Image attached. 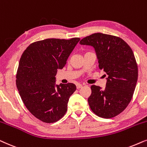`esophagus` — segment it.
I'll list each match as a JSON object with an SVG mask.
<instances>
[{
  "label": "esophagus",
  "instance_id": "1",
  "mask_svg": "<svg viewBox=\"0 0 147 147\" xmlns=\"http://www.w3.org/2000/svg\"><path fill=\"white\" fill-rule=\"evenodd\" d=\"M82 87H83V85H81V84H77V89H80V88H81Z\"/></svg>",
  "mask_w": 147,
  "mask_h": 147
}]
</instances>
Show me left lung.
Masks as SVG:
<instances>
[{"mask_svg": "<svg viewBox=\"0 0 147 147\" xmlns=\"http://www.w3.org/2000/svg\"><path fill=\"white\" fill-rule=\"evenodd\" d=\"M79 44L93 47L99 67L107 75L105 89L91 86L88 103L91 110L103 118L116 116L128 106L137 83L138 66L132 49L122 39L101 33L85 37Z\"/></svg>", "mask_w": 147, "mask_h": 147, "instance_id": "left-lung-1", "label": "left lung"}]
</instances>
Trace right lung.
<instances>
[{"label": "right lung", "instance_id": "obj_1", "mask_svg": "<svg viewBox=\"0 0 147 147\" xmlns=\"http://www.w3.org/2000/svg\"><path fill=\"white\" fill-rule=\"evenodd\" d=\"M80 38L46 39L32 43L19 60L16 85L27 109L42 122L53 123L64 116L73 83L56 84V75L62 69Z\"/></svg>", "mask_w": 147, "mask_h": 147}]
</instances>
